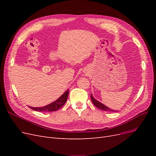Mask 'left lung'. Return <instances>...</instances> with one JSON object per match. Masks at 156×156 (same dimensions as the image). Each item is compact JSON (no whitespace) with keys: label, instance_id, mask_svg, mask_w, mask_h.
<instances>
[{"label":"left lung","instance_id":"left-lung-1","mask_svg":"<svg viewBox=\"0 0 156 156\" xmlns=\"http://www.w3.org/2000/svg\"><path fill=\"white\" fill-rule=\"evenodd\" d=\"M90 97H91V100H92V102H93V104L95 105V106L96 108H99V109L101 110H103L104 111H110V112H116L117 111H114L113 109H111L110 108H109L108 107H107V106H105L104 104H102L101 102H99L98 101H97L95 99H94L93 95L91 94L90 95Z\"/></svg>","mask_w":156,"mask_h":156}]
</instances>
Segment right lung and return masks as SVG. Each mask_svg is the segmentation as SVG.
Listing matches in <instances>:
<instances>
[{
	"label": "right lung",
	"instance_id": "1",
	"mask_svg": "<svg viewBox=\"0 0 156 156\" xmlns=\"http://www.w3.org/2000/svg\"><path fill=\"white\" fill-rule=\"evenodd\" d=\"M69 94V90H67L59 98H58L56 101L54 102L49 104L44 107H40V108H34L31 107V106H28L31 109L36 111H44V112H52V111H55L61 108H62L64 105V104L66 103L68 99Z\"/></svg>",
	"mask_w": 156,
	"mask_h": 156
}]
</instances>
